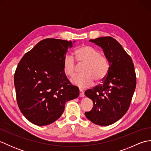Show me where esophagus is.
<instances>
[{
	"mask_svg": "<svg viewBox=\"0 0 151 151\" xmlns=\"http://www.w3.org/2000/svg\"><path fill=\"white\" fill-rule=\"evenodd\" d=\"M79 93H80L79 94L80 97H84V93L81 89H80V90H79Z\"/></svg>",
	"mask_w": 151,
	"mask_h": 151,
	"instance_id": "1",
	"label": "esophagus"
}]
</instances>
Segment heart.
Masks as SVG:
<instances>
[{
  "mask_svg": "<svg viewBox=\"0 0 151 151\" xmlns=\"http://www.w3.org/2000/svg\"><path fill=\"white\" fill-rule=\"evenodd\" d=\"M75 58L79 63H85L82 74L74 76L70 81L81 88H86L93 84L95 79L99 81L107 75L110 63L106 56L101 54L96 48L89 45H82L75 51ZM63 71L69 77L76 73V63L72 55L67 54L62 63Z\"/></svg>",
  "mask_w": 151,
  "mask_h": 151,
  "instance_id": "1",
  "label": "heart"
}]
</instances>
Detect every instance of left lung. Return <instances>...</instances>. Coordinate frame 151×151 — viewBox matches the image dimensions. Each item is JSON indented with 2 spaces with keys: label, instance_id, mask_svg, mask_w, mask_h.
<instances>
[{
  "label": "left lung",
  "instance_id": "left-lung-1",
  "mask_svg": "<svg viewBox=\"0 0 151 151\" xmlns=\"http://www.w3.org/2000/svg\"><path fill=\"white\" fill-rule=\"evenodd\" d=\"M89 41L102 48L110 69L101 84L85 91L93 102L92 110L85 115L96 124L108 126L129 110L136 89V73L131 57L114 38L101 37Z\"/></svg>",
  "mask_w": 151,
  "mask_h": 151
}]
</instances>
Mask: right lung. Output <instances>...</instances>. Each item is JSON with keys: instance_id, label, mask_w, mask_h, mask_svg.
I'll use <instances>...</instances> for the list:
<instances>
[{"instance_id": "add662e5", "label": "right lung", "mask_w": 151, "mask_h": 151, "mask_svg": "<svg viewBox=\"0 0 151 151\" xmlns=\"http://www.w3.org/2000/svg\"><path fill=\"white\" fill-rule=\"evenodd\" d=\"M75 41L43 40L18 63L14 75L16 98L21 113L32 123H52L63 114L65 102L78 97V88L71 85L62 67Z\"/></svg>"}]
</instances>
